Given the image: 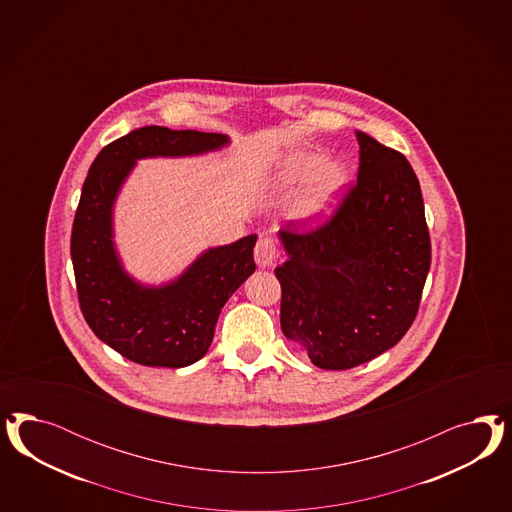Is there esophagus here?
Instances as JSON below:
<instances>
[{
  "instance_id": "34e87169",
  "label": "esophagus",
  "mask_w": 512,
  "mask_h": 512,
  "mask_svg": "<svg viewBox=\"0 0 512 512\" xmlns=\"http://www.w3.org/2000/svg\"><path fill=\"white\" fill-rule=\"evenodd\" d=\"M276 255H278L276 242L270 236L263 234L255 244V261L259 266H272L276 261Z\"/></svg>"
}]
</instances>
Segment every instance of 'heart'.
<instances>
[{
  "instance_id": "b5f03b06",
  "label": "heart",
  "mask_w": 512,
  "mask_h": 512,
  "mask_svg": "<svg viewBox=\"0 0 512 512\" xmlns=\"http://www.w3.org/2000/svg\"><path fill=\"white\" fill-rule=\"evenodd\" d=\"M311 178L295 204L300 219H323L340 201L341 193L349 184V169L341 159H330L313 148H298L279 159L276 182L289 187Z\"/></svg>"
}]
</instances>
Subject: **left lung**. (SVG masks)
Listing matches in <instances>:
<instances>
[{"instance_id": "8db88e82", "label": "left lung", "mask_w": 512, "mask_h": 512, "mask_svg": "<svg viewBox=\"0 0 512 512\" xmlns=\"http://www.w3.org/2000/svg\"><path fill=\"white\" fill-rule=\"evenodd\" d=\"M357 140V184L332 217L308 233L279 231L281 330L323 370L355 368L402 340L432 261L413 167L362 131Z\"/></svg>"}]
</instances>
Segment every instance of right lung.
Here are the masks:
<instances>
[{"instance_id":"1","label":"right lung","mask_w":512,"mask_h":512,"mask_svg":"<svg viewBox=\"0 0 512 512\" xmlns=\"http://www.w3.org/2000/svg\"><path fill=\"white\" fill-rule=\"evenodd\" d=\"M229 144L221 133L148 125L107 144L88 171L71 233L78 304L93 334L142 366L184 368L206 355L217 317L255 272L257 234L204 251L178 279L161 287L137 283L112 240L118 191L142 157H184Z\"/></svg>"}]
</instances>
